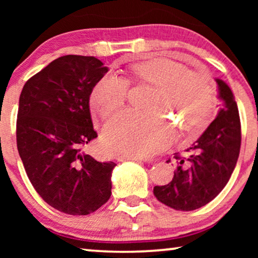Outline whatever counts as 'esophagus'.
I'll return each instance as SVG.
<instances>
[{
    "label": "esophagus",
    "mask_w": 258,
    "mask_h": 258,
    "mask_svg": "<svg viewBox=\"0 0 258 258\" xmlns=\"http://www.w3.org/2000/svg\"><path fill=\"white\" fill-rule=\"evenodd\" d=\"M129 160H132V161H144L146 162L147 160L146 158H142V157H136V156H125V155H121V156H118L117 157V161H119V162H123V161H129Z\"/></svg>",
    "instance_id": "1"
}]
</instances>
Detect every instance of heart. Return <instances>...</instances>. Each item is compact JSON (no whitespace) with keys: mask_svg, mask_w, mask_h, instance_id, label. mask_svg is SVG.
<instances>
[{"mask_svg":"<svg viewBox=\"0 0 258 258\" xmlns=\"http://www.w3.org/2000/svg\"><path fill=\"white\" fill-rule=\"evenodd\" d=\"M132 73L137 81L156 88L149 102L153 111L125 110L112 116L102 133L104 147L110 153L142 157L163 150L174 140L165 114H171L191 134L203 128L215 101L213 83L207 75L191 73L189 67L167 57L136 63ZM128 91L125 77L108 73L94 86L90 104L107 117L123 107Z\"/></svg>","mask_w":258,"mask_h":258,"instance_id":"b5f03b06","label":"heart"}]
</instances>
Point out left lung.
Returning a JSON list of instances; mask_svg holds the SVG:
<instances>
[{"mask_svg": "<svg viewBox=\"0 0 258 258\" xmlns=\"http://www.w3.org/2000/svg\"><path fill=\"white\" fill-rule=\"evenodd\" d=\"M222 107L199 140L176 156L174 178L156 185L154 195L175 210L191 211L206 206L222 191L237 163L241 148V122L234 94L227 83L215 79Z\"/></svg>", "mask_w": 258, "mask_h": 258, "instance_id": "left-lung-1", "label": "left lung"}]
</instances>
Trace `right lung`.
<instances>
[{"mask_svg": "<svg viewBox=\"0 0 258 258\" xmlns=\"http://www.w3.org/2000/svg\"><path fill=\"white\" fill-rule=\"evenodd\" d=\"M107 73L94 56H61L28 80L20 95V157L38 195L61 213L89 215L110 199L116 164L83 150L97 137L90 94Z\"/></svg>", "mask_w": 258, "mask_h": 258, "instance_id": "add662e5", "label": "right lung"}]
</instances>
